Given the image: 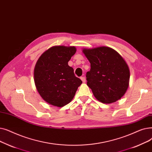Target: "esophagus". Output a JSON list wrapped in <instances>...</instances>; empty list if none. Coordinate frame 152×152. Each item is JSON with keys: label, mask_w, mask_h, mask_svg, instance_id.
Masks as SVG:
<instances>
[{"label": "esophagus", "mask_w": 152, "mask_h": 152, "mask_svg": "<svg viewBox=\"0 0 152 152\" xmlns=\"http://www.w3.org/2000/svg\"><path fill=\"white\" fill-rule=\"evenodd\" d=\"M80 79H81L83 83H85V82H86V79H85V77H80Z\"/></svg>", "instance_id": "34e87169"}]
</instances>
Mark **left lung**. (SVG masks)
<instances>
[{
    "mask_svg": "<svg viewBox=\"0 0 152 152\" xmlns=\"http://www.w3.org/2000/svg\"><path fill=\"white\" fill-rule=\"evenodd\" d=\"M83 52L90 62L86 77L95 97L103 103L119 99L128 88L130 78L124 59L115 50L105 46L84 49Z\"/></svg>",
    "mask_w": 152,
    "mask_h": 152,
    "instance_id": "left-lung-1",
    "label": "left lung"
}]
</instances>
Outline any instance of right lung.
I'll return each mask as SVG.
<instances>
[{
  "label": "right lung",
  "instance_id": "add662e5",
  "mask_svg": "<svg viewBox=\"0 0 152 152\" xmlns=\"http://www.w3.org/2000/svg\"><path fill=\"white\" fill-rule=\"evenodd\" d=\"M76 52L74 46H53L39 58L34 70V83L47 103L57 107L69 103L82 81L68 62Z\"/></svg>",
  "mask_w": 152,
  "mask_h": 152
}]
</instances>
